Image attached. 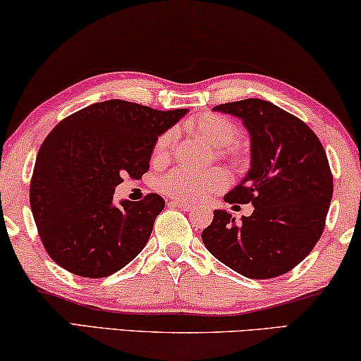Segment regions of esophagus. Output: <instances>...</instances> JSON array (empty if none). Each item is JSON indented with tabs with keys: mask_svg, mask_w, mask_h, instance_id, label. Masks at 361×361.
<instances>
[{
	"mask_svg": "<svg viewBox=\"0 0 361 361\" xmlns=\"http://www.w3.org/2000/svg\"><path fill=\"white\" fill-rule=\"evenodd\" d=\"M170 206H173V207H178V209H181V211H191L192 207V204H190V202H181V201H171L170 202Z\"/></svg>",
	"mask_w": 361,
	"mask_h": 361,
	"instance_id": "esophagus-1",
	"label": "esophagus"
}]
</instances>
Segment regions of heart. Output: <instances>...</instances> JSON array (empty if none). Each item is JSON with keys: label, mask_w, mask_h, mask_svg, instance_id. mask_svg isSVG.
Instances as JSON below:
<instances>
[{"label": "heart", "mask_w": 361, "mask_h": 361, "mask_svg": "<svg viewBox=\"0 0 361 361\" xmlns=\"http://www.w3.org/2000/svg\"><path fill=\"white\" fill-rule=\"evenodd\" d=\"M186 128L206 139L212 146L219 147L222 155H227V157L233 155L232 144L238 139V128L225 116L209 113V115L188 121ZM173 137L175 133L171 129L160 134L152 147L154 162H162L169 157L171 146H173ZM225 185H227V175L222 169L196 171L186 169V166H176L159 181V188L166 196L181 199V201L204 197L209 192L222 190Z\"/></svg>", "instance_id": "b5f03b06"}]
</instances>
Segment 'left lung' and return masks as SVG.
Here are the masks:
<instances>
[{
  "label": "left lung",
  "mask_w": 361,
  "mask_h": 361,
  "mask_svg": "<svg viewBox=\"0 0 361 361\" xmlns=\"http://www.w3.org/2000/svg\"><path fill=\"white\" fill-rule=\"evenodd\" d=\"M240 118L251 136L248 175L225 195L228 204L255 206L235 222L214 211L202 241L214 257L250 279H272L292 271L310 255L324 230L332 199L326 150L305 121L261 99L217 105Z\"/></svg>",
  "instance_id": "8db88e82"
}]
</instances>
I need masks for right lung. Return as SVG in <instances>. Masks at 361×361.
Segmentation results:
<instances>
[{
  "instance_id": "obj_1",
  "label": "right lung",
  "mask_w": 361,
  "mask_h": 361,
  "mask_svg": "<svg viewBox=\"0 0 361 361\" xmlns=\"http://www.w3.org/2000/svg\"><path fill=\"white\" fill-rule=\"evenodd\" d=\"M186 111L115 99L85 106L51 129L37 154L30 209L58 266L80 277H109L142 251L164 197L152 192L115 206V188L123 176L146 173L157 137Z\"/></svg>"
}]
</instances>
